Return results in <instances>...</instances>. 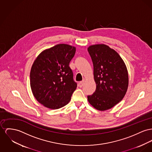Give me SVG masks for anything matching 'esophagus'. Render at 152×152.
Wrapping results in <instances>:
<instances>
[{"mask_svg": "<svg viewBox=\"0 0 152 152\" xmlns=\"http://www.w3.org/2000/svg\"><path fill=\"white\" fill-rule=\"evenodd\" d=\"M84 83H85V81L83 80V81H81V82L78 83V86H79L80 88H82V87L83 86Z\"/></svg>", "mask_w": 152, "mask_h": 152, "instance_id": "esophagus-1", "label": "esophagus"}]
</instances>
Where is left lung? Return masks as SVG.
<instances>
[{"label":"left lung","mask_w":152,"mask_h":152,"mask_svg":"<svg viewBox=\"0 0 152 152\" xmlns=\"http://www.w3.org/2000/svg\"><path fill=\"white\" fill-rule=\"evenodd\" d=\"M93 64L96 89L88 100L97 110H110L122 100L129 86L127 67L116 51L105 44L88 48Z\"/></svg>","instance_id":"1"}]
</instances>
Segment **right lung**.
Returning a JSON list of instances; mask_svg holds the SVG:
<instances>
[{"instance_id": "right-lung-1", "label": "right lung", "mask_w": 152, "mask_h": 152, "mask_svg": "<svg viewBox=\"0 0 152 152\" xmlns=\"http://www.w3.org/2000/svg\"><path fill=\"white\" fill-rule=\"evenodd\" d=\"M76 48L57 44L42 51L34 61L30 72L32 93L45 107L57 110L67 105L77 87L69 63Z\"/></svg>"}]
</instances>
